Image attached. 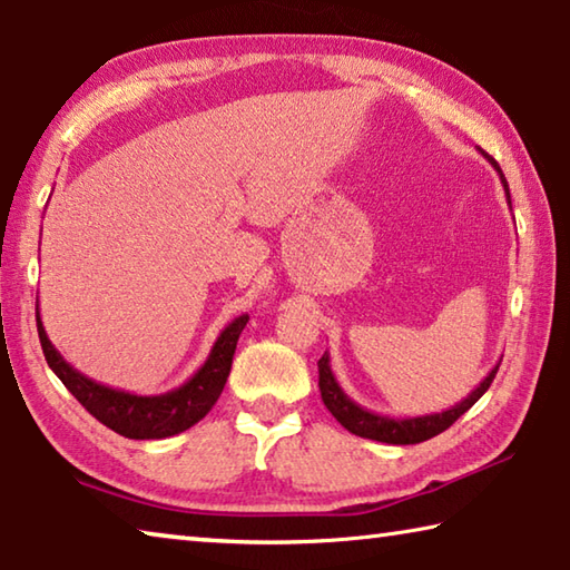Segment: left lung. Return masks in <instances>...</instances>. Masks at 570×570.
Returning a JSON list of instances; mask_svg holds the SVG:
<instances>
[{"instance_id": "obj_1", "label": "left lung", "mask_w": 570, "mask_h": 570, "mask_svg": "<svg viewBox=\"0 0 570 570\" xmlns=\"http://www.w3.org/2000/svg\"><path fill=\"white\" fill-rule=\"evenodd\" d=\"M478 153H481L488 163L493 165V169L501 177L503 189H505V199L508 205H511V189H508V183L503 177V169L498 167L495 159L483 153L481 147H478ZM501 365V363H498ZM498 365L493 367L491 373H488L481 385L475 387V391L468 393V397H463L461 403H455L448 407V411L441 413H431V415H417V417H391V415H381V413H373L367 411V407L357 405L351 395H347L341 383H337V377L333 375V367H331V353H325L321 361H317V371H321V395H323V403L327 411L335 415V421L341 423L347 431L361 435V438H371V441L377 443H391V445H415V443H423L428 438H433L438 433H443L451 428L458 417H461L465 411H471V407L481 401V395L491 387L493 377L498 373Z\"/></svg>"}]
</instances>
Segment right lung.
<instances>
[{
	"mask_svg": "<svg viewBox=\"0 0 570 570\" xmlns=\"http://www.w3.org/2000/svg\"><path fill=\"white\" fill-rule=\"evenodd\" d=\"M249 315H239L217 335L207 361L199 365V371L187 383L163 395H135L97 383L92 377L75 371L47 337L37 307L39 343H42L47 365L52 367V373L85 405L87 413H92L109 431L132 438V441H159V438L177 435L203 421L213 411V405L217 403V397L227 383L237 337L243 333Z\"/></svg>",
	"mask_w": 570,
	"mask_h": 570,
	"instance_id": "add662e5",
	"label": "right lung"
}]
</instances>
